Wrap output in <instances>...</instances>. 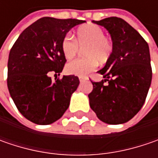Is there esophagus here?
<instances>
[{"instance_id":"obj_1","label":"esophagus","mask_w":158,"mask_h":158,"mask_svg":"<svg viewBox=\"0 0 158 158\" xmlns=\"http://www.w3.org/2000/svg\"><path fill=\"white\" fill-rule=\"evenodd\" d=\"M88 78L86 77V76H79V80H80V82H84V81H86Z\"/></svg>"}]
</instances>
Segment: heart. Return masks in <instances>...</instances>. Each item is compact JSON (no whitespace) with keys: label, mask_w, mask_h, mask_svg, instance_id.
Masks as SVG:
<instances>
[{"label":"heart","mask_w":158,"mask_h":158,"mask_svg":"<svg viewBox=\"0 0 158 158\" xmlns=\"http://www.w3.org/2000/svg\"><path fill=\"white\" fill-rule=\"evenodd\" d=\"M84 48V59L73 60L67 65V72L70 75L83 76L96 69L98 61L104 63L108 60L112 50V43L105 38V32L96 24H87L77 30L75 40L69 34L64 37L61 49L65 58L75 57L79 47Z\"/></svg>","instance_id":"b5f03b06"}]
</instances>
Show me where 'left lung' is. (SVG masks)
Returning <instances> with one entry per match:
<instances>
[{"instance_id": "8db88e82", "label": "left lung", "mask_w": 158, "mask_h": 158, "mask_svg": "<svg viewBox=\"0 0 158 158\" xmlns=\"http://www.w3.org/2000/svg\"><path fill=\"white\" fill-rule=\"evenodd\" d=\"M92 23L108 31L112 50L105 67L98 71L108 83L91 82L89 106L101 121L123 124L141 110L150 87L152 70L149 45L121 18L113 16Z\"/></svg>"}]
</instances>
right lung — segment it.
<instances>
[{
	"label": "right lung",
	"instance_id": "1",
	"mask_svg": "<svg viewBox=\"0 0 158 158\" xmlns=\"http://www.w3.org/2000/svg\"><path fill=\"white\" fill-rule=\"evenodd\" d=\"M83 23L42 17L20 34L9 52V94L23 116L35 124H52L69 106L80 83L78 77L63 76L53 82L48 72L62 71L66 62L62 40L72 28Z\"/></svg>",
	"mask_w": 158,
	"mask_h": 158
}]
</instances>
